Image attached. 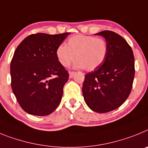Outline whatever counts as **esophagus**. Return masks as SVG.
Segmentation results:
<instances>
[{"mask_svg": "<svg viewBox=\"0 0 148 148\" xmlns=\"http://www.w3.org/2000/svg\"><path fill=\"white\" fill-rule=\"evenodd\" d=\"M75 74L76 72H74V71H70V72H69V77L72 78Z\"/></svg>", "mask_w": 148, "mask_h": 148, "instance_id": "34e87169", "label": "esophagus"}]
</instances>
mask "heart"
Instances as JSON below:
<instances>
[{
    "label": "heart",
    "instance_id": "obj_1",
    "mask_svg": "<svg viewBox=\"0 0 148 148\" xmlns=\"http://www.w3.org/2000/svg\"><path fill=\"white\" fill-rule=\"evenodd\" d=\"M107 44L102 38L92 36L76 35L68 40L67 45L62 44L56 49V56L64 67L69 66L75 57L77 69L93 71L101 66L107 54Z\"/></svg>",
    "mask_w": 148,
    "mask_h": 148
}]
</instances>
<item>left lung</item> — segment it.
Segmentation results:
<instances>
[{
	"mask_svg": "<svg viewBox=\"0 0 148 148\" xmlns=\"http://www.w3.org/2000/svg\"><path fill=\"white\" fill-rule=\"evenodd\" d=\"M95 35L105 38L107 54L101 66L86 74L82 92L92 111L105 113L119 108L129 97L135 75L134 56L119 34L104 30Z\"/></svg>",
	"mask_w": 148,
	"mask_h": 148,
	"instance_id": "left-lung-1",
	"label": "left lung"
}]
</instances>
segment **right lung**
I'll list each match as a JSON object with an SVG mask.
<instances>
[{
    "label": "right lung",
    "mask_w": 148,
    "mask_h": 148,
    "mask_svg": "<svg viewBox=\"0 0 148 148\" xmlns=\"http://www.w3.org/2000/svg\"><path fill=\"white\" fill-rule=\"evenodd\" d=\"M69 33L32 34L15 50L10 65L12 89L28 114L45 116L58 107L69 74L56 56V49Z\"/></svg>",
    "instance_id": "add662e5"
}]
</instances>
